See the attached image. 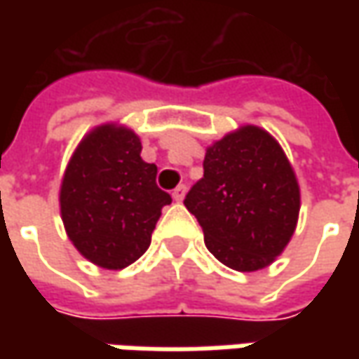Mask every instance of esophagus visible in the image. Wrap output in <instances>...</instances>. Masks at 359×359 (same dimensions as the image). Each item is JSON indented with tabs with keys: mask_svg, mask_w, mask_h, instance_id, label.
Masks as SVG:
<instances>
[{
	"mask_svg": "<svg viewBox=\"0 0 359 359\" xmlns=\"http://www.w3.org/2000/svg\"><path fill=\"white\" fill-rule=\"evenodd\" d=\"M186 191H187V187L186 186H177L175 189L172 191V196H173V200L175 201H182L184 198H186Z\"/></svg>",
	"mask_w": 359,
	"mask_h": 359,
	"instance_id": "esophagus-1",
	"label": "esophagus"
}]
</instances>
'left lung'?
Wrapping results in <instances>:
<instances>
[{"label":"left lung","mask_w":359,"mask_h":359,"mask_svg":"<svg viewBox=\"0 0 359 359\" xmlns=\"http://www.w3.org/2000/svg\"><path fill=\"white\" fill-rule=\"evenodd\" d=\"M184 203L224 266L255 271L292 240L299 186L280 144L266 130L243 126L208 147L203 177Z\"/></svg>","instance_id":"left-lung-1"}]
</instances>
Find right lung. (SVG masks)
<instances>
[{"mask_svg":"<svg viewBox=\"0 0 359 359\" xmlns=\"http://www.w3.org/2000/svg\"><path fill=\"white\" fill-rule=\"evenodd\" d=\"M142 142L126 126L91 130L69 159L60 189L67 238L91 264L128 268L151 243L170 194L156 184L158 168L142 159Z\"/></svg>","mask_w":359,"mask_h":359,"instance_id":"obj_1","label":"right lung"}]
</instances>
